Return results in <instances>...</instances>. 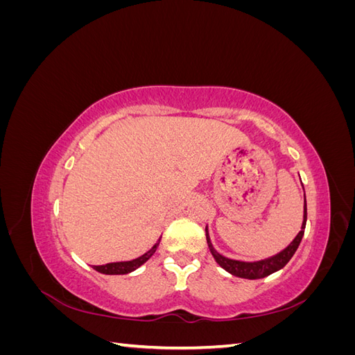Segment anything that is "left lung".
<instances>
[{
  "label": "left lung",
  "instance_id": "left-lung-1",
  "mask_svg": "<svg viewBox=\"0 0 355 355\" xmlns=\"http://www.w3.org/2000/svg\"><path fill=\"white\" fill-rule=\"evenodd\" d=\"M305 225H306V200H305V206H304V222H302V228H300L299 234L296 235V239L290 243L283 252H280L278 254L270 257V259H265L261 262H240V261H232L225 257L222 254H219L216 250L213 249V245L210 243L209 239V232L206 230V239H207V244L209 249L216 261L225 271H228L230 274L240 277V278H247V280H257V278H263L271 275L272 272L282 270L283 266H286V263L292 259V256L295 254V252L297 250V247L300 244V240L304 237L305 232Z\"/></svg>",
  "mask_w": 355,
  "mask_h": 355
}]
</instances>
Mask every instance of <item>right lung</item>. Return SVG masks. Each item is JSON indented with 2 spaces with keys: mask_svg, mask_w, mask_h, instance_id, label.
<instances>
[{
  "mask_svg": "<svg viewBox=\"0 0 355 355\" xmlns=\"http://www.w3.org/2000/svg\"><path fill=\"white\" fill-rule=\"evenodd\" d=\"M158 244H159V241L153 247L151 250L146 252L141 257H137V259L128 261V262H114V263H106V265H98V266H93V270H96V271L101 272V274H106V275L128 274V272L137 270V268L141 266V265H144L149 259V257H151L155 253Z\"/></svg>",
  "mask_w": 355,
  "mask_h": 355,
  "instance_id": "add662e5",
  "label": "right lung"
}]
</instances>
